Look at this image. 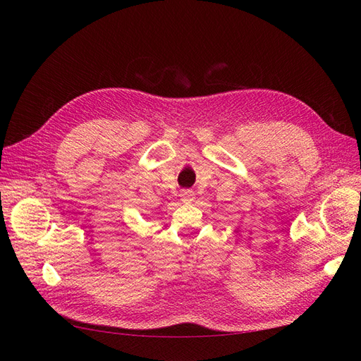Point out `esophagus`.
Returning <instances> with one entry per match:
<instances>
[{"label": "esophagus", "instance_id": "esophagus-1", "mask_svg": "<svg viewBox=\"0 0 361 361\" xmlns=\"http://www.w3.org/2000/svg\"><path fill=\"white\" fill-rule=\"evenodd\" d=\"M182 200L183 202H192L194 200V191H191V190H185V191H182Z\"/></svg>", "mask_w": 361, "mask_h": 361}]
</instances>
